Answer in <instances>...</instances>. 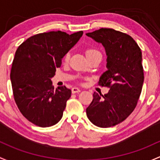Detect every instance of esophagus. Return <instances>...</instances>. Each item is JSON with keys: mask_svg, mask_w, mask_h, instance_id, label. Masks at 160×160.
<instances>
[{"mask_svg": "<svg viewBox=\"0 0 160 160\" xmlns=\"http://www.w3.org/2000/svg\"><path fill=\"white\" fill-rule=\"evenodd\" d=\"M72 93H78V92H81V89L79 88H77V87H74V88H72Z\"/></svg>", "mask_w": 160, "mask_h": 160, "instance_id": "1", "label": "esophagus"}]
</instances>
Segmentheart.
Returning <instances> with one entry per match:
<instances>
[{
	"label": "heart",
	"mask_w": 160,
	"mask_h": 160,
	"mask_svg": "<svg viewBox=\"0 0 160 160\" xmlns=\"http://www.w3.org/2000/svg\"><path fill=\"white\" fill-rule=\"evenodd\" d=\"M85 54H86V56L88 58H92V57H96V56H99V57L102 58V53L99 52V50L98 49H97L96 48H88V49L86 50V52H85ZM69 59V54L67 53L66 55H65V57H64V60H65V62H68Z\"/></svg>",
	"instance_id": "heart-1"
}]
</instances>
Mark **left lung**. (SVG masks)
Wrapping results in <instances>:
<instances>
[{
    "mask_svg": "<svg viewBox=\"0 0 160 160\" xmlns=\"http://www.w3.org/2000/svg\"><path fill=\"white\" fill-rule=\"evenodd\" d=\"M86 35L105 47L108 70L98 85L109 88L104 95L94 92L86 114L96 126L111 127L126 119L137 105L144 81L141 49L131 36L112 28Z\"/></svg>",
    "mask_w": 160,
    "mask_h": 160,
    "instance_id": "8db88e82",
    "label": "left lung"
}]
</instances>
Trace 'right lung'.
Here are the masks:
<instances>
[{
    "label": "right lung",
    "mask_w": 160,
    "mask_h": 160,
    "mask_svg": "<svg viewBox=\"0 0 160 160\" xmlns=\"http://www.w3.org/2000/svg\"><path fill=\"white\" fill-rule=\"evenodd\" d=\"M82 34V31L72 34L61 31L40 33L18 48L11 70L13 95L21 114L33 124L49 127L63 116L72 90L65 86L55 89L51 78Z\"/></svg>",
    "instance_id": "right-lung-1"
}]
</instances>
